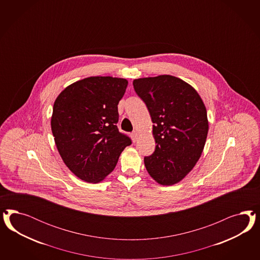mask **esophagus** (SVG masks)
<instances>
[{"label": "esophagus", "mask_w": 260, "mask_h": 260, "mask_svg": "<svg viewBox=\"0 0 260 260\" xmlns=\"http://www.w3.org/2000/svg\"><path fill=\"white\" fill-rule=\"evenodd\" d=\"M131 136H132V139H133V141L135 142L137 140V138H138V133L136 132V131H134L133 134H131Z\"/></svg>", "instance_id": "1"}]
</instances>
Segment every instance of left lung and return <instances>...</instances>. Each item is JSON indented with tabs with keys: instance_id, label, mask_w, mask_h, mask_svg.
Here are the masks:
<instances>
[{
	"instance_id": "left-lung-1",
	"label": "left lung",
	"mask_w": 260,
	"mask_h": 260,
	"mask_svg": "<svg viewBox=\"0 0 260 260\" xmlns=\"http://www.w3.org/2000/svg\"><path fill=\"white\" fill-rule=\"evenodd\" d=\"M153 123L156 147L144 158L150 176L163 186L174 185L193 169L209 131L207 110L197 90L172 75L134 80Z\"/></svg>"
}]
</instances>
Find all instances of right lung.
Listing matches in <instances>:
<instances>
[{"instance_id": "add662e5", "label": "right lung", "mask_w": 260, "mask_h": 260, "mask_svg": "<svg viewBox=\"0 0 260 260\" xmlns=\"http://www.w3.org/2000/svg\"><path fill=\"white\" fill-rule=\"evenodd\" d=\"M127 80L92 76L66 87L56 98L51 131L63 163L78 178L98 183L117 164L132 140L119 133L118 103Z\"/></svg>"}]
</instances>
